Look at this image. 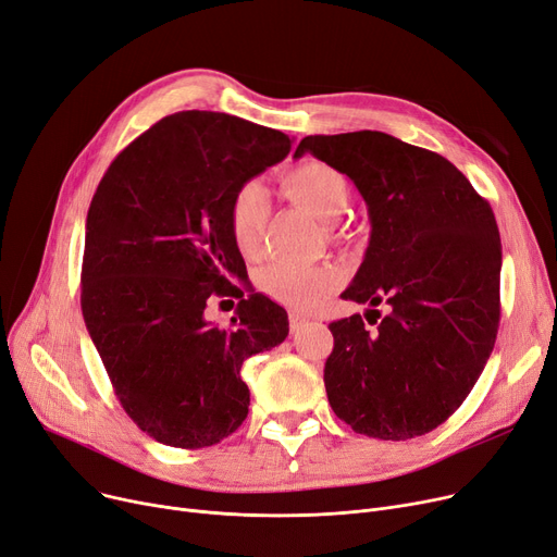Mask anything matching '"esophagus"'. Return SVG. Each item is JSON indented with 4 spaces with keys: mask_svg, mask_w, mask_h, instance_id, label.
<instances>
[{
    "mask_svg": "<svg viewBox=\"0 0 557 557\" xmlns=\"http://www.w3.org/2000/svg\"><path fill=\"white\" fill-rule=\"evenodd\" d=\"M308 324V320H306V317L304 314H297V312H293V314H289V331H299L301 326H306Z\"/></svg>",
    "mask_w": 557,
    "mask_h": 557,
    "instance_id": "obj_1",
    "label": "esophagus"
}]
</instances>
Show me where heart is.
Masks as SVG:
<instances>
[{"label": "heart", "instance_id": "1", "mask_svg": "<svg viewBox=\"0 0 557 557\" xmlns=\"http://www.w3.org/2000/svg\"><path fill=\"white\" fill-rule=\"evenodd\" d=\"M283 193L295 203L326 224L335 222L351 199L349 178L322 161H304L289 168L283 178ZM270 197L260 181H245L228 201V233L235 249L247 258L260 251L262 231L268 224ZM260 293L293 310H310L337 287V274L324 264H293L276 260L264 264L256 278Z\"/></svg>", "mask_w": 557, "mask_h": 557}]
</instances>
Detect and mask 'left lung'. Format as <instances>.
Segmentation results:
<instances>
[{
    "mask_svg": "<svg viewBox=\"0 0 557 557\" xmlns=\"http://www.w3.org/2000/svg\"><path fill=\"white\" fill-rule=\"evenodd\" d=\"M304 153L347 174L372 222L342 299L369 306L376 329L360 314L329 324V404L360 435H426L462 406L494 349L500 237L492 208L444 156L381 131L308 136L295 158ZM379 305L388 308L383 318Z\"/></svg>",
    "mask_w": 557,
    "mask_h": 557,
    "instance_id": "left-lung-1",
    "label": "left lung"
}]
</instances>
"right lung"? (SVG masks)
<instances>
[{"label":"right lung","mask_w":557,"mask_h":557,"mask_svg":"<svg viewBox=\"0 0 557 557\" xmlns=\"http://www.w3.org/2000/svg\"><path fill=\"white\" fill-rule=\"evenodd\" d=\"M293 140L226 113L163 117L122 149L86 220L82 310L115 396L156 442L213 446L243 426V362L287 337V314L231 278L247 268L228 233L240 185L281 163ZM210 296L240 298L228 330Z\"/></svg>","instance_id":"add662e5"}]
</instances>
